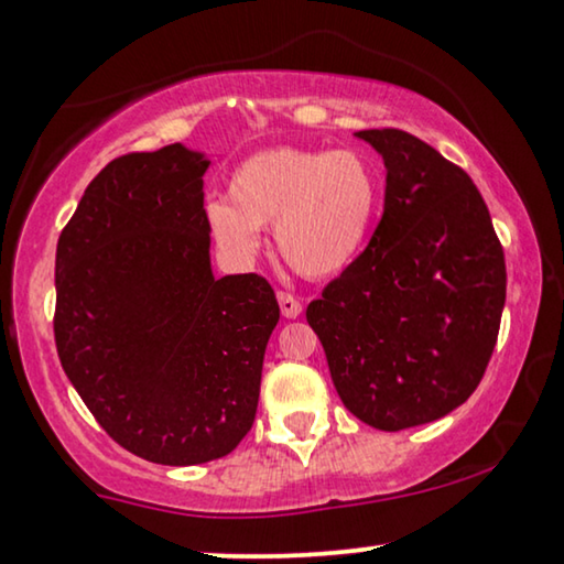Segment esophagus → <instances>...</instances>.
Returning a JSON list of instances; mask_svg holds the SVG:
<instances>
[{"label":"esophagus","instance_id":"esophagus-1","mask_svg":"<svg viewBox=\"0 0 564 564\" xmlns=\"http://www.w3.org/2000/svg\"><path fill=\"white\" fill-rule=\"evenodd\" d=\"M279 306L285 318H296L301 314V301L285 291H279Z\"/></svg>","mask_w":564,"mask_h":564}]
</instances>
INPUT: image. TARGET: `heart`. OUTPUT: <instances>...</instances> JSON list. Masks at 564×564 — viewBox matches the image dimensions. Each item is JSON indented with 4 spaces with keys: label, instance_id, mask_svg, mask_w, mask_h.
<instances>
[{
    "label": "heart",
    "instance_id": "obj_1",
    "mask_svg": "<svg viewBox=\"0 0 564 564\" xmlns=\"http://www.w3.org/2000/svg\"><path fill=\"white\" fill-rule=\"evenodd\" d=\"M228 199L205 209L217 248L235 263L263 250L265 228L293 271L334 279L362 253L380 205V176L355 149L281 147L246 159L230 176Z\"/></svg>",
    "mask_w": 564,
    "mask_h": 564
}]
</instances>
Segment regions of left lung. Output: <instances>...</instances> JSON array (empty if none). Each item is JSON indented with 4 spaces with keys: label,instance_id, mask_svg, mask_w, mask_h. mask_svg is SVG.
I'll list each match as a JSON object with an SVG mask.
<instances>
[{
    "label": "left lung",
    "instance_id": "8db88e82",
    "mask_svg": "<svg viewBox=\"0 0 564 564\" xmlns=\"http://www.w3.org/2000/svg\"><path fill=\"white\" fill-rule=\"evenodd\" d=\"M388 170L369 246L311 301L344 408L377 431L448 415L489 365L507 265L470 176L400 129L357 131Z\"/></svg>",
    "mask_w": 564,
    "mask_h": 564
}]
</instances>
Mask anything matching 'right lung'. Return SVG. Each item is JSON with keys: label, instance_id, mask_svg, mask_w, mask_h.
<instances>
[{"label": "right lung", "instance_id": "right-lung-1", "mask_svg": "<svg viewBox=\"0 0 564 564\" xmlns=\"http://www.w3.org/2000/svg\"><path fill=\"white\" fill-rule=\"evenodd\" d=\"M184 144L106 164L57 240L55 344L111 438L162 466L223 458L250 431L279 301L215 279L205 176Z\"/></svg>", "mask_w": 564, "mask_h": 564}]
</instances>
